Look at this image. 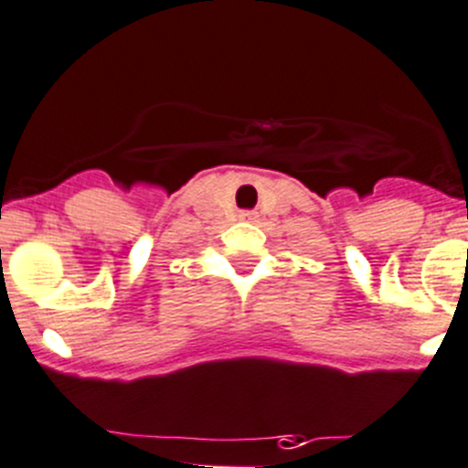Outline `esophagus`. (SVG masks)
<instances>
[{
  "mask_svg": "<svg viewBox=\"0 0 468 468\" xmlns=\"http://www.w3.org/2000/svg\"><path fill=\"white\" fill-rule=\"evenodd\" d=\"M243 216H246V218H255V213H252V211H248V213H243Z\"/></svg>",
  "mask_w": 468,
  "mask_h": 468,
  "instance_id": "esophagus-1",
  "label": "esophagus"
}]
</instances>
